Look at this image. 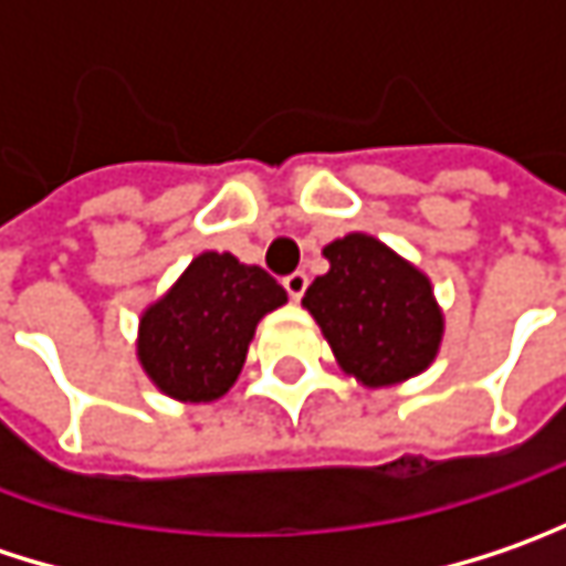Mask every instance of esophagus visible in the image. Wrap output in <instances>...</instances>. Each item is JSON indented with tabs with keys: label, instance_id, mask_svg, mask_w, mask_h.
<instances>
[{
	"label": "esophagus",
	"instance_id": "34e87169",
	"mask_svg": "<svg viewBox=\"0 0 566 566\" xmlns=\"http://www.w3.org/2000/svg\"><path fill=\"white\" fill-rule=\"evenodd\" d=\"M307 272H291V275H284V291L291 294V301H301L304 297V291H307Z\"/></svg>",
	"mask_w": 566,
	"mask_h": 566
}]
</instances>
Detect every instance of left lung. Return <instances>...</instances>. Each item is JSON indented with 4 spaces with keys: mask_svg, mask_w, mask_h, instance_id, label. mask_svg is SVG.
I'll return each mask as SVG.
<instances>
[{
    "mask_svg": "<svg viewBox=\"0 0 566 566\" xmlns=\"http://www.w3.org/2000/svg\"><path fill=\"white\" fill-rule=\"evenodd\" d=\"M323 255L329 272L307 287L304 307L343 371L384 387L429 368L442 343V314L429 279L365 233L329 243Z\"/></svg>",
    "mask_w": 566,
    "mask_h": 566,
    "instance_id": "1",
    "label": "left lung"
}]
</instances>
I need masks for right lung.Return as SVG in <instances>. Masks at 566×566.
Masks as SVG:
<instances>
[{
	"label": "right lung",
	"mask_w": 566,
	"mask_h": 566,
	"mask_svg": "<svg viewBox=\"0 0 566 566\" xmlns=\"http://www.w3.org/2000/svg\"><path fill=\"white\" fill-rule=\"evenodd\" d=\"M284 301L265 269L230 252H201L140 319V365L176 400H217L243 371L255 323Z\"/></svg>",
	"instance_id": "1"
}]
</instances>
